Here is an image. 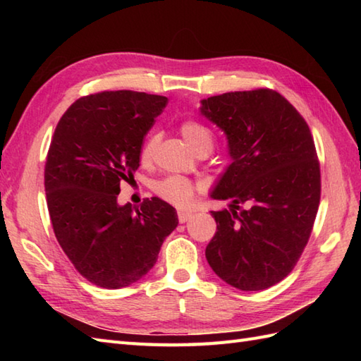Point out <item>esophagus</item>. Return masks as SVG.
I'll return each mask as SVG.
<instances>
[{"instance_id":"34e87169","label":"esophagus","mask_w":361,"mask_h":361,"mask_svg":"<svg viewBox=\"0 0 361 361\" xmlns=\"http://www.w3.org/2000/svg\"><path fill=\"white\" fill-rule=\"evenodd\" d=\"M194 212L192 211H178V221L180 224H186L188 220L192 219Z\"/></svg>"}]
</instances>
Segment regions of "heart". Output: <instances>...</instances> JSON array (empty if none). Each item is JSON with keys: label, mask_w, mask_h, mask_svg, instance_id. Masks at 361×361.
<instances>
[{"label": "heart", "mask_w": 361, "mask_h": 361, "mask_svg": "<svg viewBox=\"0 0 361 361\" xmlns=\"http://www.w3.org/2000/svg\"><path fill=\"white\" fill-rule=\"evenodd\" d=\"M180 133L183 140L188 142V145L195 153L200 152H211L214 145V133L212 130L203 124L200 121L195 119H186L183 121L180 127ZM158 145V136L155 133L149 135L145 137L141 149H140V161L142 164H149L155 157ZM198 190L197 183L192 180L185 178V176H166V178L157 181L153 185V192H155L161 200L176 206V208H185L195 195Z\"/></svg>", "instance_id": "1"}]
</instances>
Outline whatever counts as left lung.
I'll return each instance as SVG.
<instances>
[{
  "label": "left lung",
  "instance_id": "8db88e82",
  "mask_svg": "<svg viewBox=\"0 0 361 361\" xmlns=\"http://www.w3.org/2000/svg\"><path fill=\"white\" fill-rule=\"evenodd\" d=\"M202 113L226 133L233 158L211 195L233 204L211 211L217 231L206 259L229 286L265 290L293 270L315 224L321 172L313 136L270 88L203 99Z\"/></svg>",
  "mask_w": 361,
  "mask_h": 361
}]
</instances>
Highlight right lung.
<instances>
[{
	"label": "right lung",
	"instance_id": "right-lung-1",
	"mask_svg": "<svg viewBox=\"0 0 361 361\" xmlns=\"http://www.w3.org/2000/svg\"><path fill=\"white\" fill-rule=\"evenodd\" d=\"M167 97L119 90L78 99L60 118L44 164L54 234L75 270L94 286L122 288L155 265L178 225L175 208L153 197L118 204L140 149Z\"/></svg>",
	"mask_w": 361,
	"mask_h": 361
}]
</instances>
